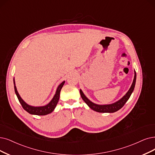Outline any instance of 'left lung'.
Listing matches in <instances>:
<instances>
[{"mask_svg":"<svg viewBox=\"0 0 155 155\" xmlns=\"http://www.w3.org/2000/svg\"><path fill=\"white\" fill-rule=\"evenodd\" d=\"M135 81H136V72H135V76L134 79L132 83V84L130 88L128 90V91L126 95L121 98L120 101L117 102L109 105H97L94 103L91 102L90 101L85 97V95L83 94V91L80 90V94H81V98L84 101V102L88 105V106L94 110L97 111L98 113H114L116 111L120 109L127 102V101L128 100L130 97L132 93L133 92L135 85Z\"/></svg>","mask_w":155,"mask_h":155,"instance_id":"left-lung-1","label":"left lung"}]
</instances>
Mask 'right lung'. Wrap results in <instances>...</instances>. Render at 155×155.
<instances>
[{
  "label": "right lung",
  "instance_id": "add662e5",
  "mask_svg": "<svg viewBox=\"0 0 155 155\" xmlns=\"http://www.w3.org/2000/svg\"><path fill=\"white\" fill-rule=\"evenodd\" d=\"M64 83H65V81H63L58 86V87L56 91V94H55L51 101L49 102L48 105H46V106H42V107H33V106H29V105L26 104L22 100L20 95L18 94V93L17 91L15 83V79H14L15 91L16 93V95L18 98V101H19V102H20L23 108L26 111H27L28 113H30L31 114H35V115H39V116L46 115V114H48L49 113H51V112H53V110L54 109L55 107H56L57 104L59 101L60 93L61 88L63 87Z\"/></svg>",
  "mask_w": 155,
  "mask_h": 155
}]
</instances>
